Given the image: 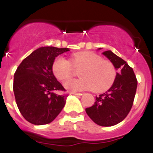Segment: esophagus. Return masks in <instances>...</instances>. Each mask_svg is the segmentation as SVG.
Masks as SVG:
<instances>
[{"label":"esophagus","mask_w":153,"mask_h":153,"mask_svg":"<svg viewBox=\"0 0 153 153\" xmlns=\"http://www.w3.org/2000/svg\"><path fill=\"white\" fill-rule=\"evenodd\" d=\"M72 94H74V95H76V96H82L83 94L82 93H72Z\"/></svg>","instance_id":"1"}]
</instances>
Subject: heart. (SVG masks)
<instances>
[{
    "mask_svg": "<svg viewBox=\"0 0 153 153\" xmlns=\"http://www.w3.org/2000/svg\"><path fill=\"white\" fill-rule=\"evenodd\" d=\"M81 67L80 79H70L64 82V87L72 92L93 89L97 92L106 91L115 81L117 71L114 65L108 60L91 51H80L73 55L70 60L59 56L52 63V72L59 80L69 79L73 74L72 67Z\"/></svg>",
    "mask_w": 153,
    "mask_h": 153,
    "instance_id": "obj_1",
    "label": "heart"
}]
</instances>
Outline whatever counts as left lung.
<instances>
[{
    "instance_id": "obj_1",
    "label": "left lung",
    "mask_w": 153,
    "mask_h": 153,
    "mask_svg": "<svg viewBox=\"0 0 153 153\" xmlns=\"http://www.w3.org/2000/svg\"><path fill=\"white\" fill-rule=\"evenodd\" d=\"M100 50L101 48H98ZM119 70L112 86L104 94L96 96V101L86 112L91 119L101 126H113L120 123L130 111L137 87V80L132 67L113 51L102 52Z\"/></svg>"
}]
</instances>
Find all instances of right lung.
Returning a JSON list of instances; mask_svg holds the SVG:
<instances>
[{"label": "right lung", "instance_id": "add662e5", "mask_svg": "<svg viewBox=\"0 0 153 153\" xmlns=\"http://www.w3.org/2000/svg\"><path fill=\"white\" fill-rule=\"evenodd\" d=\"M69 48L42 47L25 58L14 74L13 92L18 109L28 122L42 126L51 123L59 114L67 95L52 72V63L59 55Z\"/></svg>", "mask_w": 153, "mask_h": 153}]
</instances>
